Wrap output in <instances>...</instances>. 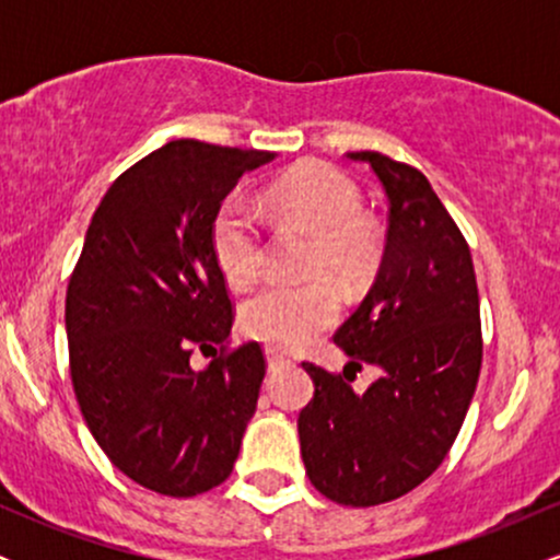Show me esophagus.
Returning <instances> with one entry per match:
<instances>
[{
    "mask_svg": "<svg viewBox=\"0 0 560 560\" xmlns=\"http://www.w3.org/2000/svg\"><path fill=\"white\" fill-rule=\"evenodd\" d=\"M266 358H268V369L271 371L281 369V365L289 363V358L281 350H276V347H266Z\"/></svg>",
    "mask_w": 560,
    "mask_h": 560,
    "instance_id": "34e87169",
    "label": "esophagus"
}]
</instances>
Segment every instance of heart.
Returning <instances> with one entry per match:
<instances>
[{
    "instance_id": "obj_1",
    "label": "heart",
    "mask_w": 560,
    "mask_h": 560,
    "mask_svg": "<svg viewBox=\"0 0 560 560\" xmlns=\"http://www.w3.org/2000/svg\"><path fill=\"white\" fill-rule=\"evenodd\" d=\"M268 205L289 226L311 234L302 281H273L242 305V329L284 350L316 339L339 313V294L326 276L358 287L376 271L384 255V234L361 213L358 184L329 163H302L268 186ZM210 244L221 273L231 287H249L262 271L266 236L242 195L218 205L210 223Z\"/></svg>"
}]
</instances>
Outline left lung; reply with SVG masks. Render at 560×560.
<instances>
[{"instance_id":"left-lung-1","label":"left lung","mask_w":560,"mask_h":560,"mask_svg":"<svg viewBox=\"0 0 560 560\" xmlns=\"http://www.w3.org/2000/svg\"><path fill=\"white\" fill-rule=\"evenodd\" d=\"M376 173L389 199L382 268L334 342L345 374L316 363L313 400L300 410L302 460L334 503L369 508L402 498L447 458L481 371L479 289L471 249L427 176L382 152H347ZM383 369L355 396L349 371Z\"/></svg>"}]
</instances>
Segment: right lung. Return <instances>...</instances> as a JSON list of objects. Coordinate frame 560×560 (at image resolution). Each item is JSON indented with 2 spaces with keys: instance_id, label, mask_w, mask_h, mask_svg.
Here are the masks:
<instances>
[{
  "instance_id": "1",
  "label": "right lung",
  "mask_w": 560,
  "mask_h": 560,
  "mask_svg": "<svg viewBox=\"0 0 560 560\" xmlns=\"http://www.w3.org/2000/svg\"><path fill=\"white\" fill-rule=\"evenodd\" d=\"M273 152L168 141L115 178L68 281L70 378L83 421L128 479L195 498L229 479L266 376L260 342L231 347L234 300L210 223ZM222 352L214 350V345ZM213 349L205 372L188 365Z\"/></svg>"
}]
</instances>
